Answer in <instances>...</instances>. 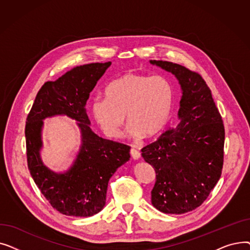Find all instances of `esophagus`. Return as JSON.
I'll return each mask as SVG.
<instances>
[{
	"label": "esophagus",
	"mask_w": 250,
	"mask_h": 250,
	"mask_svg": "<svg viewBox=\"0 0 250 250\" xmlns=\"http://www.w3.org/2000/svg\"><path fill=\"white\" fill-rule=\"evenodd\" d=\"M129 153H130V156H132V158H133V159H135V160H139V159H140L141 153H140L137 149L132 148V149H130Z\"/></svg>",
	"instance_id": "esophagus-1"
}]
</instances>
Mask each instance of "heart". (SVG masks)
I'll return each mask as SVG.
<instances>
[{
    "label": "heart",
    "instance_id": "b5f03b06",
    "mask_svg": "<svg viewBox=\"0 0 250 250\" xmlns=\"http://www.w3.org/2000/svg\"><path fill=\"white\" fill-rule=\"evenodd\" d=\"M104 95L92 101L91 112L105 135L120 138L126 114L130 136L152 137L169 121L174 89L163 76L130 72L110 82Z\"/></svg>",
    "mask_w": 250,
    "mask_h": 250
}]
</instances>
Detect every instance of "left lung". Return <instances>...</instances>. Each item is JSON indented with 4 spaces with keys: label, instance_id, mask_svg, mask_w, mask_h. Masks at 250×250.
Returning a JSON list of instances; mask_svg holds the SVG:
<instances>
[{
    "label": "left lung",
    "instance_id": "obj_1",
    "mask_svg": "<svg viewBox=\"0 0 250 250\" xmlns=\"http://www.w3.org/2000/svg\"><path fill=\"white\" fill-rule=\"evenodd\" d=\"M150 62L175 75L182 89L177 126L141 150L156 173L151 201L160 212L185 214L207 200L221 177L224 124L199 73L171 62Z\"/></svg>",
    "mask_w": 250,
    "mask_h": 250
}]
</instances>
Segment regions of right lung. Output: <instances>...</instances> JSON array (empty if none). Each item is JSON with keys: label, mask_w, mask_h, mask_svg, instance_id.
I'll return each mask as SVG.
<instances>
[{"label": "right lung", "mask_w": 250, "mask_h": 250, "mask_svg": "<svg viewBox=\"0 0 250 250\" xmlns=\"http://www.w3.org/2000/svg\"><path fill=\"white\" fill-rule=\"evenodd\" d=\"M93 62L76 67L39 89L26 118V155L35 185L50 206L61 214L91 217L99 213L106 201L107 186L116 169L129 160L130 147L98 137L92 132L86 110L90 92L110 65ZM58 114L79 122L83 145L74 165L65 174L50 172L39 156L42 120Z\"/></svg>", "instance_id": "add662e5"}]
</instances>
